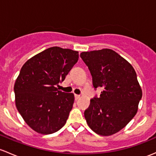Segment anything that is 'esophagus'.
Instances as JSON below:
<instances>
[{
    "instance_id": "esophagus-1",
    "label": "esophagus",
    "mask_w": 156,
    "mask_h": 156,
    "mask_svg": "<svg viewBox=\"0 0 156 156\" xmlns=\"http://www.w3.org/2000/svg\"><path fill=\"white\" fill-rule=\"evenodd\" d=\"M78 99H80V96H79V95L75 94V100H78Z\"/></svg>"
}]
</instances>
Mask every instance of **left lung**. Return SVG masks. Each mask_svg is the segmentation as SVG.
Returning a JSON list of instances; mask_svg holds the SVG:
<instances>
[{
  "instance_id": "left-lung-1",
  "label": "left lung",
  "mask_w": 156,
  "mask_h": 156,
  "mask_svg": "<svg viewBox=\"0 0 156 156\" xmlns=\"http://www.w3.org/2000/svg\"><path fill=\"white\" fill-rule=\"evenodd\" d=\"M94 88L100 97L90 99L84 111L89 127L96 134L110 136L123 129L137 114L142 90L133 66L116 51L104 48L81 52Z\"/></svg>"
}]
</instances>
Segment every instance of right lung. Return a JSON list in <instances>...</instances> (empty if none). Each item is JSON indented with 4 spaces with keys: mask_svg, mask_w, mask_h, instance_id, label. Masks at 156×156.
<instances>
[{
    "mask_svg": "<svg viewBox=\"0 0 156 156\" xmlns=\"http://www.w3.org/2000/svg\"><path fill=\"white\" fill-rule=\"evenodd\" d=\"M78 51L51 47L29 59L21 69L14 85L18 111L33 130L55 133L66 122L73 106V93L58 90L78 60Z\"/></svg>",
    "mask_w": 156,
    "mask_h": 156,
    "instance_id": "add662e5",
    "label": "right lung"
}]
</instances>
